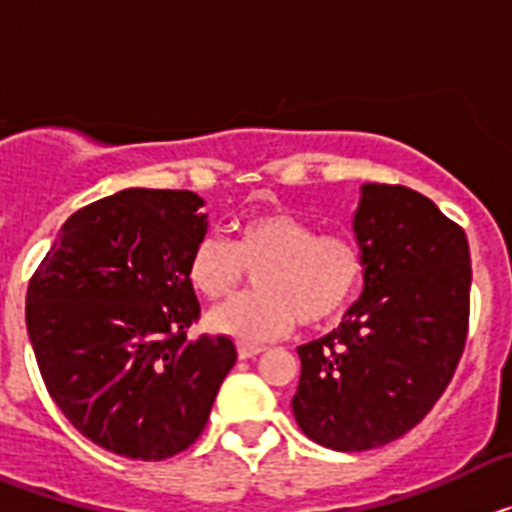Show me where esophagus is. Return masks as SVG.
Wrapping results in <instances>:
<instances>
[{"mask_svg":"<svg viewBox=\"0 0 512 512\" xmlns=\"http://www.w3.org/2000/svg\"><path fill=\"white\" fill-rule=\"evenodd\" d=\"M264 351V346H253V343H241L238 346V356L241 359H253V356H259Z\"/></svg>","mask_w":512,"mask_h":512,"instance_id":"esophagus-1","label":"esophagus"}]
</instances>
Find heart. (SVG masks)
Listing matches in <instances>:
<instances>
[{
    "instance_id": "b5f03b06",
    "label": "heart",
    "mask_w": 512,
    "mask_h": 512,
    "mask_svg": "<svg viewBox=\"0 0 512 512\" xmlns=\"http://www.w3.org/2000/svg\"><path fill=\"white\" fill-rule=\"evenodd\" d=\"M366 256L359 238L318 225L289 210L241 217L233 238H202L187 259V279L200 297L228 300L256 274L259 292L210 312L207 325L235 341L261 343L287 336L302 320L315 328L338 318L359 292Z\"/></svg>"
}]
</instances>
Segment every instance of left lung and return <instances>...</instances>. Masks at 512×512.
I'll return each mask as SVG.
<instances>
[{"instance_id": "1", "label": "left lung", "mask_w": 512, "mask_h": 512, "mask_svg": "<svg viewBox=\"0 0 512 512\" xmlns=\"http://www.w3.org/2000/svg\"><path fill=\"white\" fill-rule=\"evenodd\" d=\"M364 292L333 333L297 348L292 413L333 451L405 436L449 387L469 333L467 233L402 184H366L354 217Z\"/></svg>"}]
</instances>
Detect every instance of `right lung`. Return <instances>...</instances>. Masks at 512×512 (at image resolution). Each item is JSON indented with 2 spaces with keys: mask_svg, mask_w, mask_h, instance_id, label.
Listing matches in <instances>:
<instances>
[{
  "mask_svg": "<svg viewBox=\"0 0 512 512\" xmlns=\"http://www.w3.org/2000/svg\"><path fill=\"white\" fill-rule=\"evenodd\" d=\"M187 189H125L81 207L27 284V336L45 390L81 436L164 461L205 431L235 364L225 336L187 338L200 302L187 259L205 238Z\"/></svg>",
  "mask_w": 512,
  "mask_h": 512,
  "instance_id": "add662e5",
  "label": "right lung"
}]
</instances>
